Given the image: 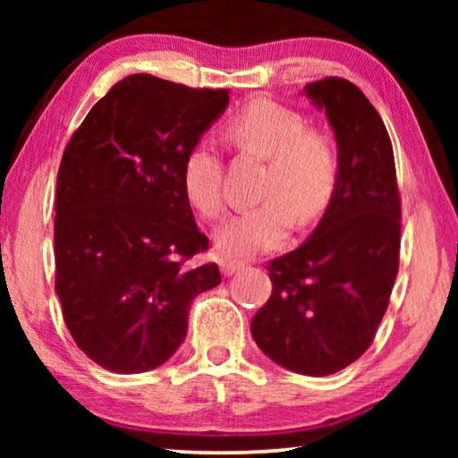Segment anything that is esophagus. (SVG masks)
Wrapping results in <instances>:
<instances>
[{
    "mask_svg": "<svg viewBox=\"0 0 458 458\" xmlns=\"http://www.w3.org/2000/svg\"><path fill=\"white\" fill-rule=\"evenodd\" d=\"M243 267H246V262H242V260H225L221 265V271L225 277H231V275L240 273Z\"/></svg>",
    "mask_w": 458,
    "mask_h": 458,
    "instance_id": "34e87169",
    "label": "esophagus"
}]
</instances>
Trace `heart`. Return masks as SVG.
I'll list each match as a JSON object with an SVG mask.
<instances>
[{"label":"heart","instance_id":"b5f03b06","mask_svg":"<svg viewBox=\"0 0 458 458\" xmlns=\"http://www.w3.org/2000/svg\"><path fill=\"white\" fill-rule=\"evenodd\" d=\"M227 133L237 146L268 158L265 196L242 206L216 229V246L227 256H252L279 246L290 233L293 212L300 221L321 215L337 181V154L327 137L306 131L296 110L256 99L231 118ZM183 190L204 216L223 210V165L210 137L193 143L185 156Z\"/></svg>","mask_w":458,"mask_h":458}]
</instances>
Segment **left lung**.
I'll return each mask as SVG.
<instances>
[{"mask_svg":"<svg viewBox=\"0 0 458 458\" xmlns=\"http://www.w3.org/2000/svg\"><path fill=\"white\" fill-rule=\"evenodd\" d=\"M325 112L337 181L317 229L268 265L273 292L250 325L287 371L323 377L371 346L386 315L400 252V196L390 135L359 87L327 77L302 89Z\"/></svg>","mask_w":458,"mask_h":458,"instance_id":"obj_1","label":"left lung"}]
</instances>
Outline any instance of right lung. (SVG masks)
Here are the masks:
<instances>
[{
	"mask_svg": "<svg viewBox=\"0 0 458 458\" xmlns=\"http://www.w3.org/2000/svg\"><path fill=\"white\" fill-rule=\"evenodd\" d=\"M229 104L129 74L89 110L55 187V293L77 346L114 373L165 365L187 335L191 300L221 284L183 190L185 156Z\"/></svg>",
	"mask_w": 458,
	"mask_h": 458,
	"instance_id": "obj_1",
	"label": "right lung"
}]
</instances>
